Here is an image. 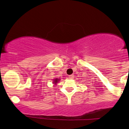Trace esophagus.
<instances>
[{
	"instance_id": "1",
	"label": "esophagus",
	"mask_w": 129,
	"mask_h": 129,
	"mask_svg": "<svg viewBox=\"0 0 129 129\" xmlns=\"http://www.w3.org/2000/svg\"><path fill=\"white\" fill-rule=\"evenodd\" d=\"M69 79H73L74 76H73V75H70V76H69Z\"/></svg>"
}]
</instances>
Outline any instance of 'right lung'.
I'll return each mask as SVG.
<instances>
[{
  "mask_svg": "<svg viewBox=\"0 0 129 129\" xmlns=\"http://www.w3.org/2000/svg\"><path fill=\"white\" fill-rule=\"evenodd\" d=\"M60 80V79L59 78H55V79L53 80V83L54 84H57V82H59V81Z\"/></svg>",
  "mask_w": 129,
  "mask_h": 129,
  "instance_id": "1",
  "label": "right lung"
}]
</instances>
